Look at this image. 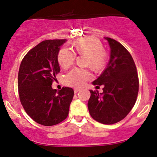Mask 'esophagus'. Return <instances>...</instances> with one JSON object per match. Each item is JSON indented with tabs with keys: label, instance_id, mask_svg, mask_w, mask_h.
I'll list each match as a JSON object with an SVG mask.
<instances>
[{
	"label": "esophagus",
	"instance_id": "esophagus-1",
	"mask_svg": "<svg viewBox=\"0 0 157 157\" xmlns=\"http://www.w3.org/2000/svg\"><path fill=\"white\" fill-rule=\"evenodd\" d=\"M80 89H79V88H75L74 90V93H77V92H78L79 91H80Z\"/></svg>",
	"mask_w": 157,
	"mask_h": 157
}]
</instances>
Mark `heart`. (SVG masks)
<instances>
[{
  "instance_id": "heart-1",
  "label": "heart",
  "mask_w": 157,
  "mask_h": 157,
  "mask_svg": "<svg viewBox=\"0 0 157 157\" xmlns=\"http://www.w3.org/2000/svg\"><path fill=\"white\" fill-rule=\"evenodd\" d=\"M74 48L79 54L87 56L86 64L95 70L102 68L106 62V54L103 51V46L95 37H84L76 40ZM76 53L71 49L64 47L59 51L58 61L63 68H67L74 64ZM92 77L88 69L74 67L65 75V81L71 86H81Z\"/></svg>"
}]
</instances>
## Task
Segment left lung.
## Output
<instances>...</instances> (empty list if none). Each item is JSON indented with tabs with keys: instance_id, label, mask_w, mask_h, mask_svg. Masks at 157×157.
Listing matches in <instances>:
<instances>
[{
	"instance_id": "left-lung-1",
	"label": "left lung",
	"mask_w": 157,
	"mask_h": 157,
	"mask_svg": "<svg viewBox=\"0 0 157 157\" xmlns=\"http://www.w3.org/2000/svg\"><path fill=\"white\" fill-rule=\"evenodd\" d=\"M110 49L107 67L92 82L104 86L103 92L90 90L88 109L92 118L101 123L113 124L131 111L138 96V73L132 57L127 49L115 40L105 37Z\"/></svg>"
}]
</instances>
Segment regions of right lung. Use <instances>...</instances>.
I'll return each instance as SVG.
<instances>
[{"mask_svg": "<svg viewBox=\"0 0 157 157\" xmlns=\"http://www.w3.org/2000/svg\"><path fill=\"white\" fill-rule=\"evenodd\" d=\"M66 40H47L31 49L21 62L18 74L20 101L36 123L54 126L67 118L74 96L73 89L52 88L60 71L58 55Z\"/></svg>", "mask_w": 157, "mask_h": 157, "instance_id": "obj_1", "label": "right lung"}]
</instances>
